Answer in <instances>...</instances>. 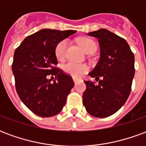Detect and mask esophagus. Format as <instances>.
Listing matches in <instances>:
<instances>
[{
  "instance_id": "34e87169",
  "label": "esophagus",
  "mask_w": 146,
  "mask_h": 146,
  "mask_svg": "<svg viewBox=\"0 0 146 146\" xmlns=\"http://www.w3.org/2000/svg\"><path fill=\"white\" fill-rule=\"evenodd\" d=\"M73 81H74V83H75V84H76L78 83V81H79V80L76 79V78H73Z\"/></svg>"
}]
</instances>
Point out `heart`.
I'll use <instances>...</instances> for the list:
<instances>
[{"instance_id":"1","label":"heart","mask_w":146,"mask_h":146,"mask_svg":"<svg viewBox=\"0 0 146 146\" xmlns=\"http://www.w3.org/2000/svg\"><path fill=\"white\" fill-rule=\"evenodd\" d=\"M79 44L83 50L88 54L94 53L97 49V45L94 40L88 37H84L79 40ZM67 48V40H62L58 42L54 48V54L58 60H63L66 57ZM62 70L65 73L73 78H80L88 73V66L85 64L74 63L73 62H68L62 66Z\"/></svg>"}]
</instances>
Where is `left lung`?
I'll return each instance as SVG.
<instances>
[{
	"label": "left lung",
	"instance_id": "1",
	"mask_svg": "<svg viewBox=\"0 0 146 146\" xmlns=\"http://www.w3.org/2000/svg\"><path fill=\"white\" fill-rule=\"evenodd\" d=\"M88 35L97 37L100 46L99 61L89 73L98 83L84 81L83 103L89 114L104 118L117 112L128 98L135 76V55L124 39L106 29Z\"/></svg>",
	"mask_w": 146,
	"mask_h": 146
}]
</instances>
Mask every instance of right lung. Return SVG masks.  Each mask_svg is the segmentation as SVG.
Here are the masks:
<instances>
[{
  "mask_svg": "<svg viewBox=\"0 0 146 146\" xmlns=\"http://www.w3.org/2000/svg\"><path fill=\"white\" fill-rule=\"evenodd\" d=\"M76 32L44 29L26 37L15 51L11 70L16 92L26 106L37 116H53L66 105L74 82L56 67L54 48ZM48 76L52 79H48Z\"/></svg>",
  "mask_w": 146,
  "mask_h": 146,
  "instance_id": "obj_1",
  "label": "right lung"
}]
</instances>
